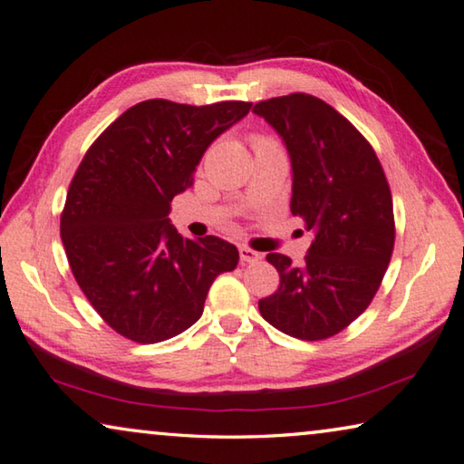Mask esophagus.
Wrapping results in <instances>:
<instances>
[{"instance_id":"esophagus-1","label":"esophagus","mask_w":464,"mask_h":464,"mask_svg":"<svg viewBox=\"0 0 464 464\" xmlns=\"http://www.w3.org/2000/svg\"><path fill=\"white\" fill-rule=\"evenodd\" d=\"M238 253H240V261L242 263H256V261L261 259V253H256V251H253V248H248V246H240Z\"/></svg>"}]
</instances>
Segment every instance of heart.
Instances as JSON below:
<instances>
[{"label": "heart", "instance_id": "b5f03b06", "mask_svg": "<svg viewBox=\"0 0 464 464\" xmlns=\"http://www.w3.org/2000/svg\"><path fill=\"white\" fill-rule=\"evenodd\" d=\"M259 142H276V140H272L269 137H263V134H255L253 145H259Z\"/></svg>", "mask_w": 464, "mask_h": 464}]
</instances>
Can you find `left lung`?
<instances>
[{
    "label": "left lung",
    "instance_id": "1",
    "mask_svg": "<svg viewBox=\"0 0 464 464\" xmlns=\"http://www.w3.org/2000/svg\"><path fill=\"white\" fill-rule=\"evenodd\" d=\"M253 111L286 142L290 211L315 232L303 266L267 255L280 288L261 298L259 311L292 338H332L372 304L390 266L396 226L388 178L369 140L322 99L290 92Z\"/></svg>",
    "mask_w": 464,
    "mask_h": 464
}]
</instances>
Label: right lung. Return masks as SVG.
Masks as SVG:
<instances>
[{"mask_svg": "<svg viewBox=\"0 0 464 464\" xmlns=\"http://www.w3.org/2000/svg\"><path fill=\"white\" fill-rule=\"evenodd\" d=\"M253 103L149 99L126 110L89 147L70 182L60 234L74 280L113 332L155 344L203 315L238 248L218 237L184 238L169 224L172 198L219 134Z\"/></svg>", "mask_w": 464, "mask_h": 464, "instance_id": "right-lung-1", "label": "right lung"}]
</instances>
